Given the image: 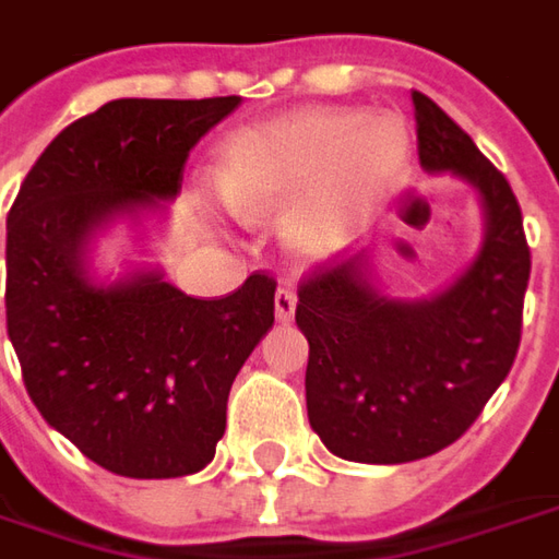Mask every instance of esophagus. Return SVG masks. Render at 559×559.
<instances>
[{
  "label": "esophagus",
  "mask_w": 559,
  "mask_h": 559,
  "mask_svg": "<svg viewBox=\"0 0 559 559\" xmlns=\"http://www.w3.org/2000/svg\"><path fill=\"white\" fill-rule=\"evenodd\" d=\"M293 314H296V293L290 287H281L275 293V318L287 323V320H293Z\"/></svg>",
  "instance_id": "34e87169"
}]
</instances>
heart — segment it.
Listing matches in <instances>:
<instances>
[{
  "label": "heart",
  "instance_id": "1",
  "mask_svg": "<svg viewBox=\"0 0 559 559\" xmlns=\"http://www.w3.org/2000/svg\"><path fill=\"white\" fill-rule=\"evenodd\" d=\"M408 157L412 139L400 117L299 108L226 139L217 193L241 221L290 212L284 224L290 251L323 260L400 187Z\"/></svg>",
  "mask_w": 559,
  "mask_h": 559
}]
</instances>
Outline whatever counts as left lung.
<instances>
[{
	"label": "left lung",
	"instance_id": "8db88e82",
	"mask_svg": "<svg viewBox=\"0 0 559 559\" xmlns=\"http://www.w3.org/2000/svg\"><path fill=\"white\" fill-rule=\"evenodd\" d=\"M417 157L478 190L484 241L466 272L429 299H393L369 257L314 266L299 284L311 429L354 463H412L454 444L506 381L524 323L530 245L506 175L424 93H412Z\"/></svg>",
	"mask_w": 559,
	"mask_h": 559
}]
</instances>
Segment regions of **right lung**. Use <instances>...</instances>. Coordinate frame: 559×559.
<instances>
[{
  "label": "right lung",
  "mask_w": 559,
  "mask_h": 559,
  "mask_svg": "<svg viewBox=\"0 0 559 559\" xmlns=\"http://www.w3.org/2000/svg\"><path fill=\"white\" fill-rule=\"evenodd\" d=\"M239 103H105L45 147L8 212L5 318L23 384L50 427L115 475L205 469L229 388L275 323L263 272L224 299H193L157 269L115 284L87 269L99 229L181 193L190 151Z\"/></svg>",
  "instance_id": "add662e5"
}]
</instances>
